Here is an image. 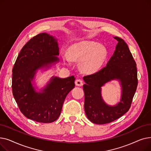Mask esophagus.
<instances>
[{
    "label": "esophagus",
    "instance_id": "obj_1",
    "mask_svg": "<svg viewBox=\"0 0 151 151\" xmlns=\"http://www.w3.org/2000/svg\"><path fill=\"white\" fill-rule=\"evenodd\" d=\"M75 84L78 86H81L83 84V81L81 80H80V79H79V80H76L75 81Z\"/></svg>",
    "mask_w": 151,
    "mask_h": 151
}]
</instances>
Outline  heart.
I'll return each instance as SVG.
<instances>
[{
  "label": "heart",
  "instance_id": "heart-1",
  "mask_svg": "<svg viewBox=\"0 0 151 151\" xmlns=\"http://www.w3.org/2000/svg\"><path fill=\"white\" fill-rule=\"evenodd\" d=\"M106 56L107 51L104 45L92 41H83L70 46L67 55H64V59L81 61V70L84 72L92 73L99 70Z\"/></svg>",
  "mask_w": 151,
  "mask_h": 151
}]
</instances>
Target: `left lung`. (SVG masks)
I'll return each mask as SVG.
<instances>
[{
	"label": "left lung",
	"mask_w": 151,
	"mask_h": 151,
	"mask_svg": "<svg viewBox=\"0 0 151 151\" xmlns=\"http://www.w3.org/2000/svg\"><path fill=\"white\" fill-rule=\"evenodd\" d=\"M118 43L106 66L98 72L83 77L84 110L89 119L97 124L111 122L129 110L138 86L137 64L128 45L123 39L114 37ZM118 79L122 86L120 102L108 106L102 100L101 87L106 82Z\"/></svg>",
	"instance_id": "8db88e82"
}]
</instances>
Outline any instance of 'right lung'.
I'll return each mask as SVG.
<instances>
[{
    "instance_id": "right-lung-1",
    "label": "right lung",
    "mask_w": 151,
    "mask_h": 151,
    "mask_svg": "<svg viewBox=\"0 0 151 151\" xmlns=\"http://www.w3.org/2000/svg\"><path fill=\"white\" fill-rule=\"evenodd\" d=\"M59 50L57 39L46 33L39 34L22 47L12 70V92L16 102L24 115L38 122L57 120L65 97L75 86L74 76L52 77L39 92L31 83L38 69L59 62Z\"/></svg>"
}]
</instances>
